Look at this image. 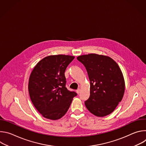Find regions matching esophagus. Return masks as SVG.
Wrapping results in <instances>:
<instances>
[{"label":"esophagus","mask_w":146,"mask_h":146,"mask_svg":"<svg viewBox=\"0 0 146 146\" xmlns=\"http://www.w3.org/2000/svg\"><path fill=\"white\" fill-rule=\"evenodd\" d=\"M80 91H81V90L79 88V89H78V90H76V92H77L78 94H79L80 92Z\"/></svg>","instance_id":"obj_1"}]
</instances>
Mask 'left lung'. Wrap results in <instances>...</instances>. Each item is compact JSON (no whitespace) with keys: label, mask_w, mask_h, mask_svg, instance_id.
Returning <instances> with one entry per match:
<instances>
[{"label":"left lung","mask_w":146,"mask_h":146,"mask_svg":"<svg viewBox=\"0 0 146 146\" xmlns=\"http://www.w3.org/2000/svg\"><path fill=\"white\" fill-rule=\"evenodd\" d=\"M77 59L84 65L90 80V96L85 102L87 109L97 117L111 113L123 98L125 81L116 62L110 57L90 54Z\"/></svg>","instance_id":"left-lung-1"}]
</instances>
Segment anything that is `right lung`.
<instances>
[{"instance_id":"right-lung-1","label":"right lung","mask_w":146,"mask_h":146,"mask_svg":"<svg viewBox=\"0 0 146 146\" xmlns=\"http://www.w3.org/2000/svg\"><path fill=\"white\" fill-rule=\"evenodd\" d=\"M74 56L50 55L40 60L29 79L28 90L34 106L44 118L56 120L68 111L77 94L66 87L65 72Z\"/></svg>"}]
</instances>
